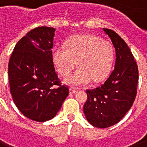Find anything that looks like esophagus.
Segmentation results:
<instances>
[{"mask_svg": "<svg viewBox=\"0 0 147 147\" xmlns=\"http://www.w3.org/2000/svg\"><path fill=\"white\" fill-rule=\"evenodd\" d=\"M69 92H70L71 94H76V92H78V90L75 89L73 88H69Z\"/></svg>", "mask_w": 147, "mask_h": 147, "instance_id": "obj_1", "label": "esophagus"}]
</instances>
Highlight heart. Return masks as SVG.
Returning a JSON list of instances; mask_svg holds the SVG:
<instances>
[{"mask_svg":"<svg viewBox=\"0 0 147 147\" xmlns=\"http://www.w3.org/2000/svg\"><path fill=\"white\" fill-rule=\"evenodd\" d=\"M114 57L111 43L94 35L74 36L67 41L66 48L55 47L52 49L53 61L62 76H69L76 64L79 66L65 79V82L72 86L104 80L111 69Z\"/></svg>","mask_w":147,"mask_h":147,"instance_id":"heart-1","label":"heart"}]
</instances>
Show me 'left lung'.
I'll return each instance as SVG.
<instances>
[{
  "instance_id": "obj_1",
  "label": "left lung",
  "mask_w": 147,
  "mask_h": 147,
  "mask_svg": "<svg viewBox=\"0 0 147 147\" xmlns=\"http://www.w3.org/2000/svg\"><path fill=\"white\" fill-rule=\"evenodd\" d=\"M115 48L114 70L99 87L87 90L83 110L92 126L106 128L118 123L130 109L137 95L138 68L130 48L114 31L103 28Z\"/></svg>"
}]
</instances>
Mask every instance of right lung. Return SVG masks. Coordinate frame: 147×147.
<instances>
[{"instance_id":"add662e5","label":"right lung","mask_w":147,"mask_h":147,"mask_svg":"<svg viewBox=\"0 0 147 147\" xmlns=\"http://www.w3.org/2000/svg\"><path fill=\"white\" fill-rule=\"evenodd\" d=\"M55 29L30 30L15 46L8 64L10 93L15 105L30 120L53 118L69 93L55 72L52 49Z\"/></svg>"}]
</instances>
